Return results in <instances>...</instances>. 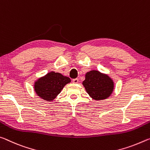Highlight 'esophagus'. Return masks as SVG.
I'll return each mask as SVG.
<instances>
[{"mask_svg":"<svg viewBox=\"0 0 150 150\" xmlns=\"http://www.w3.org/2000/svg\"><path fill=\"white\" fill-rule=\"evenodd\" d=\"M72 82L74 83V84H77V83L78 82V78H75V79H73Z\"/></svg>","mask_w":150,"mask_h":150,"instance_id":"esophagus-1","label":"esophagus"}]
</instances>
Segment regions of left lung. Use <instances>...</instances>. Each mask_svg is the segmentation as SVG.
Returning <instances> with one entry per match:
<instances>
[{
	"label": "left lung",
	"instance_id": "obj_1",
	"mask_svg": "<svg viewBox=\"0 0 150 150\" xmlns=\"http://www.w3.org/2000/svg\"><path fill=\"white\" fill-rule=\"evenodd\" d=\"M82 84L90 96L95 100H102L110 97L114 88L112 78L98 70H91L86 74Z\"/></svg>",
	"mask_w": 150,
	"mask_h": 150
}]
</instances>
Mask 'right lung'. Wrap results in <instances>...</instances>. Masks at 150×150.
I'll return each instance as SVG.
<instances>
[{"label": "right lung", "instance_id": "add662e5", "mask_svg": "<svg viewBox=\"0 0 150 150\" xmlns=\"http://www.w3.org/2000/svg\"><path fill=\"white\" fill-rule=\"evenodd\" d=\"M71 82L60 73L50 72L34 82V91L42 99L51 102L61 92L66 84Z\"/></svg>", "mask_w": 150, "mask_h": 150}]
</instances>
